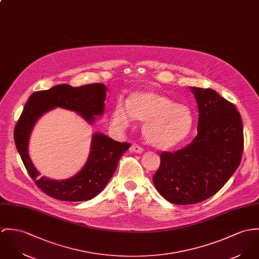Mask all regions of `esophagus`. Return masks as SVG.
Listing matches in <instances>:
<instances>
[{
  "label": "esophagus",
  "instance_id": "esophagus-1",
  "mask_svg": "<svg viewBox=\"0 0 259 259\" xmlns=\"http://www.w3.org/2000/svg\"><path fill=\"white\" fill-rule=\"evenodd\" d=\"M131 151L132 152H136V153H142L143 152V148L138 145V144H133L131 147Z\"/></svg>",
  "mask_w": 259,
  "mask_h": 259
}]
</instances>
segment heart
I'll use <instances>...</instances> for the list:
<instances>
[{"label": "heart", "instance_id": "heart-1", "mask_svg": "<svg viewBox=\"0 0 259 259\" xmlns=\"http://www.w3.org/2000/svg\"><path fill=\"white\" fill-rule=\"evenodd\" d=\"M143 121L145 140L159 149H170L185 141L192 132L194 117L187 105L176 103L155 90H141L130 95L127 103H118L112 122L119 130L134 120Z\"/></svg>", "mask_w": 259, "mask_h": 259}]
</instances>
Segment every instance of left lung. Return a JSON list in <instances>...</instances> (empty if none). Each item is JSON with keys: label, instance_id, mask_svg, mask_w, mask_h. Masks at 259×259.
<instances>
[{"label": "left lung", "instance_id": "1", "mask_svg": "<svg viewBox=\"0 0 259 259\" xmlns=\"http://www.w3.org/2000/svg\"><path fill=\"white\" fill-rule=\"evenodd\" d=\"M198 104L197 137L174 153L162 152L153 184L168 202L191 205L222 188L235 173L243 150V130L234 104L212 89L190 87Z\"/></svg>", "mask_w": 259, "mask_h": 259}]
</instances>
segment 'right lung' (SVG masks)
Here are the masks:
<instances>
[{
	"label": "right lung",
	"mask_w": 259,
	"mask_h": 259,
	"mask_svg": "<svg viewBox=\"0 0 259 259\" xmlns=\"http://www.w3.org/2000/svg\"><path fill=\"white\" fill-rule=\"evenodd\" d=\"M108 88L101 83L81 87L56 85L49 90L30 95L15 127L14 138L24 166L37 187L48 196L66 202H83L101 193L113 177L118 160L130 148L127 142L114 141L102 133H95L88 159L82 169L68 179L54 180L40 177L28 153V143L36 121L47 112L62 108L76 112L89 124L102 117Z\"/></svg>",
	"instance_id": "right-lung-1"
}]
</instances>
